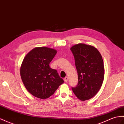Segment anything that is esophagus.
<instances>
[{"instance_id": "34e87169", "label": "esophagus", "mask_w": 124, "mask_h": 124, "mask_svg": "<svg viewBox=\"0 0 124 124\" xmlns=\"http://www.w3.org/2000/svg\"><path fill=\"white\" fill-rule=\"evenodd\" d=\"M68 79H69V78H68V77H65L64 78V82H68Z\"/></svg>"}]
</instances>
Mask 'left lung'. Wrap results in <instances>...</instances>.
<instances>
[{"label": "left lung", "mask_w": 124, "mask_h": 124, "mask_svg": "<svg viewBox=\"0 0 124 124\" xmlns=\"http://www.w3.org/2000/svg\"><path fill=\"white\" fill-rule=\"evenodd\" d=\"M75 60L78 83L72 87L82 101L92 98L100 90L104 79L105 68L101 55L93 46L80 43L70 48Z\"/></svg>", "instance_id": "8db88e82"}]
</instances>
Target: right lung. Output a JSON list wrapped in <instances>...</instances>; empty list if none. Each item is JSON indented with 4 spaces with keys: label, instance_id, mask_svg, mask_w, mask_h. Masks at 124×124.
Returning <instances> with one entry per match:
<instances>
[{
    "label": "right lung",
    "instance_id": "right-lung-1",
    "mask_svg": "<svg viewBox=\"0 0 124 124\" xmlns=\"http://www.w3.org/2000/svg\"><path fill=\"white\" fill-rule=\"evenodd\" d=\"M56 53L53 48L37 47L23 60L20 69L21 78L27 91L34 96L46 99L64 82L57 71L50 67Z\"/></svg>",
    "mask_w": 124,
    "mask_h": 124
}]
</instances>
